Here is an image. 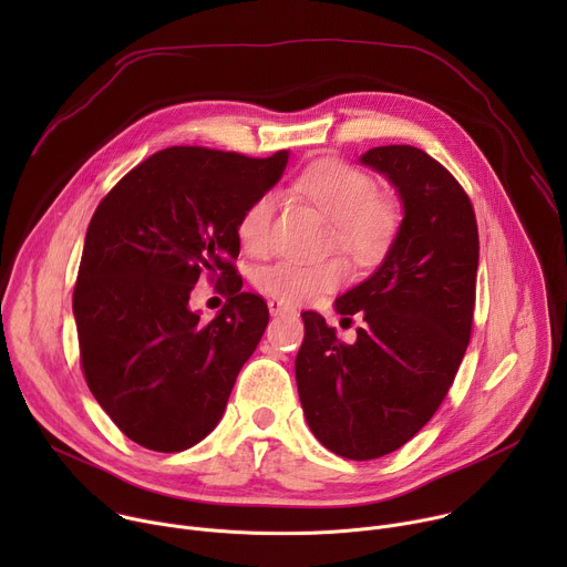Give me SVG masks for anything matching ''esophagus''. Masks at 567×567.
I'll return each instance as SVG.
<instances>
[{
  "label": "esophagus",
  "instance_id": "34e87169",
  "mask_svg": "<svg viewBox=\"0 0 567 567\" xmlns=\"http://www.w3.org/2000/svg\"><path fill=\"white\" fill-rule=\"evenodd\" d=\"M267 305H269V313H271V316H282V313H296V309H293V307H289V305H285V302H278V300H269Z\"/></svg>",
  "mask_w": 567,
  "mask_h": 567
}]
</instances>
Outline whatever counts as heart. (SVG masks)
<instances>
[{"mask_svg":"<svg viewBox=\"0 0 567 567\" xmlns=\"http://www.w3.org/2000/svg\"><path fill=\"white\" fill-rule=\"evenodd\" d=\"M293 190L305 197L322 217L332 221L334 245L361 269L377 267L396 235L399 217L394 208L372 197L374 184L359 168L339 158H322L305 168ZM276 197H256L237 221V237L249 254H265L271 239ZM348 278L341 260L298 262L282 260L265 267L256 276L262 293L285 305H302L343 285Z\"/></svg>","mask_w":567,"mask_h":567,"instance_id":"b5f03b06","label":"heart"}]
</instances>
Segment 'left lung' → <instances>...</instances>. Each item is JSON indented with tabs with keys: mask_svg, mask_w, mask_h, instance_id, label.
I'll list each match as a JSON object with an SVG mask.
<instances>
[{
	"mask_svg": "<svg viewBox=\"0 0 567 567\" xmlns=\"http://www.w3.org/2000/svg\"><path fill=\"white\" fill-rule=\"evenodd\" d=\"M359 164L394 188L403 217L379 267L334 300L365 326L343 346L316 311H302L296 383L313 437L348 460L406 444L440 409L468 346L477 224L453 175L413 145L372 147Z\"/></svg>",
	"mask_w": 567,
	"mask_h": 567,
	"instance_id": "obj_1",
	"label": "left lung"
}]
</instances>
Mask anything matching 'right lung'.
<instances>
[{"label":"right lung","mask_w":567,"mask_h":567,"mask_svg":"<svg viewBox=\"0 0 567 567\" xmlns=\"http://www.w3.org/2000/svg\"><path fill=\"white\" fill-rule=\"evenodd\" d=\"M287 164V150L251 158L166 147L96 208L73 318L87 385L132 442L177 453L219 424L269 322L267 302L239 291L230 265L239 256L237 221L280 182ZM202 272L231 285L213 321H202L187 302Z\"/></svg>","instance_id":"1"}]
</instances>
